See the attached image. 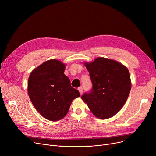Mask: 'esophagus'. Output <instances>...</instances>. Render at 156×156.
Here are the masks:
<instances>
[{
	"label": "esophagus",
	"mask_w": 156,
	"mask_h": 156,
	"mask_svg": "<svg viewBox=\"0 0 156 156\" xmlns=\"http://www.w3.org/2000/svg\"><path fill=\"white\" fill-rule=\"evenodd\" d=\"M78 91H79L80 95H82L83 94V88L80 87H79L78 88Z\"/></svg>",
	"instance_id": "1"
}]
</instances>
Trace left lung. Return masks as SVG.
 <instances>
[{"label":"left lung","mask_w":156,"mask_h":156,"mask_svg":"<svg viewBox=\"0 0 156 156\" xmlns=\"http://www.w3.org/2000/svg\"><path fill=\"white\" fill-rule=\"evenodd\" d=\"M92 83V90L81 99L97 118L105 119L116 114L129 96L132 83L127 68L119 62L97 57L84 63Z\"/></svg>","instance_id":"8db88e82"}]
</instances>
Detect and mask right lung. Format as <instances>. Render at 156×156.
<instances>
[{"label":"right lung","mask_w":156,"mask_h":156,"mask_svg":"<svg viewBox=\"0 0 156 156\" xmlns=\"http://www.w3.org/2000/svg\"><path fill=\"white\" fill-rule=\"evenodd\" d=\"M66 65L51 59L33 70L28 82V92L35 108L50 121H59L68 113L73 99L80 96L64 74Z\"/></svg>","instance_id":"right-lung-1"}]
</instances>
